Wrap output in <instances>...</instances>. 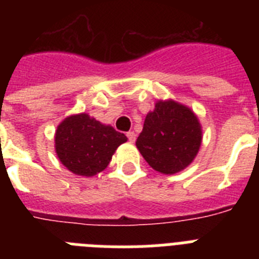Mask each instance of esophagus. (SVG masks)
Segmentation results:
<instances>
[{"instance_id":"1","label":"esophagus","mask_w":259,"mask_h":259,"mask_svg":"<svg viewBox=\"0 0 259 259\" xmlns=\"http://www.w3.org/2000/svg\"><path fill=\"white\" fill-rule=\"evenodd\" d=\"M127 137H128V141H130V143H135V141H136V134H135V132H128L127 134Z\"/></svg>"}]
</instances>
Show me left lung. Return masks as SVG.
I'll list each match as a JSON object with an SVG mask.
<instances>
[{
  "mask_svg": "<svg viewBox=\"0 0 259 259\" xmlns=\"http://www.w3.org/2000/svg\"><path fill=\"white\" fill-rule=\"evenodd\" d=\"M201 141L202 130L196 114L168 100L158 101L154 110L148 113L136 146L152 168L171 175L192 163Z\"/></svg>",
  "mask_w": 259,
  "mask_h": 259,
  "instance_id": "1",
  "label": "left lung"
}]
</instances>
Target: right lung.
Masks as SVG:
<instances>
[{"label": "right lung", "mask_w": 259, "mask_h": 259, "mask_svg": "<svg viewBox=\"0 0 259 259\" xmlns=\"http://www.w3.org/2000/svg\"><path fill=\"white\" fill-rule=\"evenodd\" d=\"M54 141L59 161L67 170L75 175L93 176L106 168L127 137L81 113L68 116L57 127Z\"/></svg>", "instance_id": "1"}]
</instances>
